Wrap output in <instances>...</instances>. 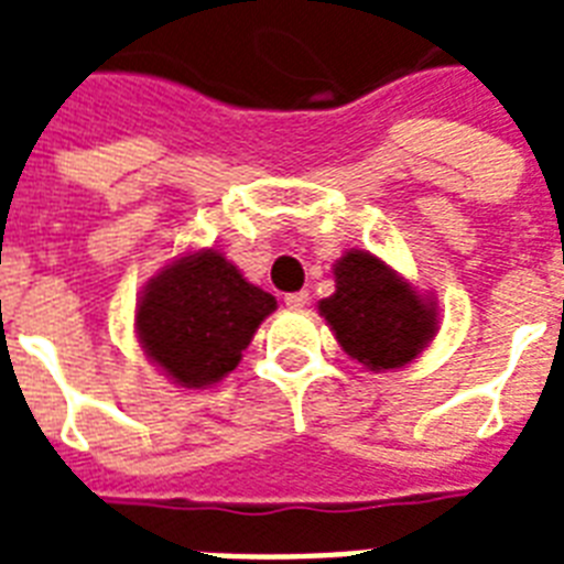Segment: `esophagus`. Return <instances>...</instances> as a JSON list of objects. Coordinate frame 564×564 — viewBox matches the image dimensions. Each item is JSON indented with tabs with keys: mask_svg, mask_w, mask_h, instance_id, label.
Wrapping results in <instances>:
<instances>
[{
	"mask_svg": "<svg viewBox=\"0 0 564 564\" xmlns=\"http://www.w3.org/2000/svg\"><path fill=\"white\" fill-rule=\"evenodd\" d=\"M307 301H310L307 292H290V295L283 299V304H286L290 310H301V307H307Z\"/></svg>",
	"mask_w": 564,
	"mask_h": 564,
	"instance_id": "esophagus-1",
	"label": "esophagus"
}]
</instances>
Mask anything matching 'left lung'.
<instances>
[{
	"label": "left lung",
	"mask_w": 564,
	"mask_h": 564,
	"mask_svg": "<svg viewBox=\"0 0 564 564\" xmlns=\"http://www.w3.org/2000/svg\"><path fill=\"white\" fill-rule=\"evenodd\" d=\"M336 292L318 313L343 351L369 371L401 369L436 336V304L369 251H348L334 265Z\"/></svg>",
	"instance_id": "1"
}]
</instances>
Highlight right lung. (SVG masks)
I'll list each match as a JSON object with an SVG mask.
<instances>
[{"label": "right lung", "mask_w": 564, "mask_h": 564, "mask_svg": "<svg viewBox=\"0 0 564 564\" xmlns=\"http://www.w3.org/2000/svg\"><path fill=\"white\" fill-rule=\"evenodd\" d=\"M274 295L248 283L219 251H195L149 281L137 304L140 345L178 386L219 383L242 360Z\"/></svg>", "instance_id": "right-lung-1"}]
</instances>
